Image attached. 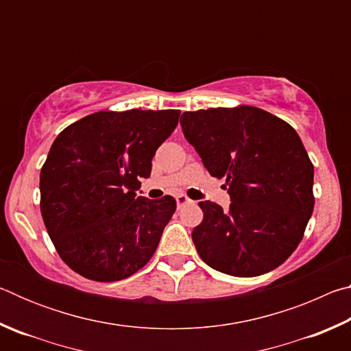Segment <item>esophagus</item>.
<instances>
[{
  "instance_id": "obj_1",
  "label": "esophagus",
  "mask_w": 351,
  "mask_h": 351,
  "mask_svg": "<svg viewBox=\"0 0 351 351\" xmlns=\"http://www.w3.org/2000/svg\"><path fill=\"white\" fill-rule=\"evenodd\" d=\"M187 203H190V198L187 197V195H184V193L176 195V204H178V207H182L184 204H187Z\"/></svg>"
}]
</instances>
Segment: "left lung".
I'll use <instances>...</instances> for the list:
<instances>
[{
    "label": "left lung",
    "mask_w": 351,
    "mask_h": 351,
    "mask_svg": "<svg viewBox=\"0 0 351 351\" xmlns=\"http://www.w3.org/2000/svg\"><path fill=\"white\" fill-rule=\"evenodd\" d=\"M186 139L213 178L226 180L229 210L210 201L192 232L210 268L255 277L280 266L304 239L314 207V167L295 130L271 112L235 108L186 111Z\"/></svg>",
    "instance_id": "left-lung-1"
}]
</instances>
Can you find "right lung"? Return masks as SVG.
<instances>
[{
  "mask_svg": "<svg viewBox=\"0 0 351 351\" xmlns=\"http://www.w3.org/2000/svg\"><path fill=\"white\" fill-rule=\"evenodd\" d=\"M180 114L99 111L56 138L40 173V209L58 255L77 274L123 280L153 257L176 201L136 197V190Z\"/></svg>",
  "mask_w": 351,
  "mask_h": 351,
  "instance_id": "right-lung-1",
  "label": "right lung"
}]
</instances>
